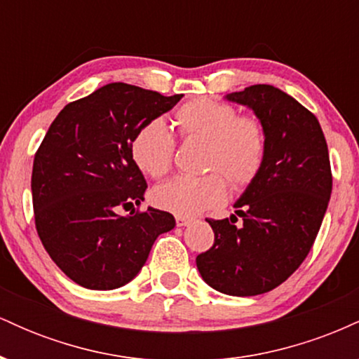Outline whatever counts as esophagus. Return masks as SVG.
Segmentation results:
<instances>
[{
    "instance_id": "1",
    "label": "esophagus",
    "mask_w": 359,
    "mask_h": 359,
    "mask_svg": "<svg viewBox=\"0 0 359 359\" xmlns=\"http://www.w3.org/2000/svg\"><path fill=\"white\" fill-rule=\"evenodd\" d=\"M177 221V226H180V228H184V226H189L192 222V217H187V216H177L175 217Z\"/></svg>"
}]
</instances>
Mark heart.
I'll return each instance as SVG.
<instances>
[{"label": "heart", "mask_w": 359, "mask_h": 359, "mask_svg": "<svg viewBox=\"0 0 359 359\" xmlns=\"http://www.w3.org/2000/svg\"><path fill=\"white\" fill-rule=\"evenodd\" d=\"M175 125L184 140L205 142L203 167L214 170L201 177H175L151 192V203L177 216L196 214L226 199V178L234 191L251 184L265 158V131L253 116H238L228 102L196 100L175 113ZM175 142L162 119L143 125L131 142V158L143 174L160 179L168 174ZM224 176V180L222 177Z\"/></svg>", "instance_id": "b5f03b06"}]
</instances>
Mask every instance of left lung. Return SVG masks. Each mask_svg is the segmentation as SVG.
I'll use <instances>...</instances> for the list:
<instances>
[{"instance_id": "left-lung-1", "label": "left lung", "mask_w": 359, "mask_h": 359, "mask_svg": "<svg viewBox=\"0 0 359 359\" xmlns=\"http://www.w3.org/2000/svg\"><path fill=\"white\" fill-rule=\"evenodd\" d=\"M224 100L262 123L265 158L234 214L208 219L214 245L196 263L214 290L251 297L273 290L306 259L331 199V163L317 118L283 90L257 84Z\"/></svg>"}]
</instances>
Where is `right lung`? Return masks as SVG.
<instances>
[{"label":"right lung","mask_w":359,"mask_h":359,"mask_svg":"<svg viewBox=\"0 0 359 359\" xmlns=\"http://www.w3.org/2000/svg\"><path fill=\"white\" fill-rule=\"evenodd\" d=\"M182 96L111 82L69 102L48 128L32 172L36 233L55 265L81 287L126 285L158 234L174 229V216L160 209L118 211L142 204L147 189L131 158L135 135Z\"/></svg>","instance_id":"right-lung-1"}]
</instances>
